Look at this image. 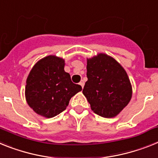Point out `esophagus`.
<instances>
[{"label":"esophagus","mask_w":158,"mask_h":158,"mask_svg":"<svg viewBox=\"0 0 158 158\" xmlns=\"http://www.w3.org/2000/svg\"><path fill=\"white\" fill-rule=\"evenodd\" d=\"M84 84H85L84 81H83V80H81V81H80V83H79V85H80L81 87H82V88H83V87H84Z\"/></svg>","instance_id":"34e87169"}]
</instances>
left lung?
I'll return each instance as SVG.
<instances>
[{"label":"left lung","instance_id":"1","mask_svg":"<svg viewBox=\"0 0 158 158\" xmlns=\"http://www.w3.org/2000/svg\"><path fill=\"white\" fill-rule=\"evenodd\" d=\"M87 81L83 93L95 114L103 118L117 116L130 102L132 87L120 64L104 53L87 59Z\"/></svg>","mask_w":158,"mask_h":158}]
</instances>
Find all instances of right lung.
<instances>
[{"instance_id": "1", "label": "right lung", "mask_w": 158, "mask_h": 158, "mask_svg": "<svg viewBox=\"0 0 158 158\" xmlns=\"http://www.w3.org/2000/svg\"><path fill=\"white\" fill-rule=\"evenodd\" d=\"M64 60L48 56L39 60L30 71L25 86L28 106L43 117L53 118L66 110L71 97L82 90L64 71Z\"/></svg>"}]
</instances>
